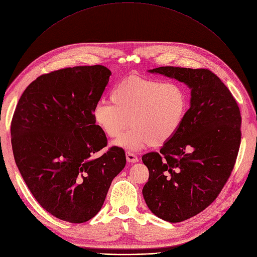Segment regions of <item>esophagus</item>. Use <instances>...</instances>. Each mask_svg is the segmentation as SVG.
Segmentation results:
<instances>
[{"label": "esophagus", "instance_id": "obj_1", "mask_svg": "<svg viewBox=\"0 0 257 257\" xmlns=\"http://www.w3.org/2000/svg\"><path fill=\"white\" fill-rule=\"evenodd\" d=\"M126 158H127V161L128 162H131V163H136V162H138V158H137V156L134 154V153H132V152H126Z\"/></svg>", "mask_w": 257, "mask_h": 257}]
</instances>
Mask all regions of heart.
I'll return each instance as SVG.
<instances>
[{"label":"heart","mask_w":257,"mask_h":257,"mask_svg":"<svg viewBox=\"0 0 257 257\" xmlns=\"http://www.w3.org/2000/svg\"><path fill=\"white\" fill-rule=\"evenodd\" d=\"M110 101L100 100L93 108L96 125L116 146L138 150L148 144L161 147L174 137L188 110V95L175 82L129 76L110 91Z\"/></svg>","instance_id":"heart-1"}]
</instances>
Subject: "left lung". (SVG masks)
Segmentation results:
<instances>
[{"label": "left lung", "mask_w": 257, "mask_h": 257, "mask_svg": "<svg viewBox=\"0 0 257 257\" xmlns=\"http://www.w3.org/2000/svg\"><path fill=\"white\" fill-rule=\"evenodd\" d=\"M191 88V106L174 137L160 153L142 160L150 176L143 189L151 211L169 222L199 214L220 194L234 169L241 144L238 103L207 68L161 66L150 69Z\"/></svg>", "instance_id": "obj_1"}]
</instances>
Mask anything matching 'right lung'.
<instances>
[{"label":"right lung","instance_id":"add662e5","mask_svg":"<svg viewBox=\"0 0 257 257\" xmlns=\"http://www.w3.org/2000/svg\"><path fill=\"white\" fill-rule=\"evenodd\" d=\"M110 75L98 64L42 75L22 93L13 114L11 144L18 170L38 203L64 221L94 217L126 165L122 148L94 157L107 138L92 112Z\"/></svg>","mask_w":257,"mask_h":257}]
</instances>
